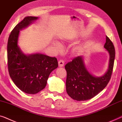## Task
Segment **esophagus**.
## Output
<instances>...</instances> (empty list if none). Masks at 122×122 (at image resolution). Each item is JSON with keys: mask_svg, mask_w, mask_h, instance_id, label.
<instances>
[{"mask_svg": "<svg viewBox=\"0 0 122 122\" xmlns=\"http://www.w3.org/2000/svg\"><path fill=\"white\" fill-rule=\"evenodd\" d=\"M58 65H59V67H63L64 65V61L63 60H60L58 61Z\"/></svg>", "mask_w": 122, "mask_h": 122, "instance_id": "obj_1", "label": "esophagus"}]
</instances>
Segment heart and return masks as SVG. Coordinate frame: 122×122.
<instances>
[{"label": "heart", "instance_id": "b5f03b06", "mask_svg": "<svg viewBox=\"0 0 122 122\" xmlns=\"http://www.w3.org/2000/svg\"><path fill=\"white\" fill-rule=\"evenodd\" d=\"M53 46H54L55 48L57 50V51H59L61 48V46L60 43L57 41H55L53 43ZM78 53V50L76 49H74L72 50V53L73 54H76Z\"/></svg>", "mask_w": 122, "mask_h": 122}]
</instances>
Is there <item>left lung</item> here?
Listing matches in <instances>:
<instances>
[{"instance_id": "left-lung-1", "label": "left lung", "mask_w": 122, "mask_h": 122, "mask_svg": "<svg viewBox=\"0 0 122 122\" xmlns=\"http://www.w3.org/2000/svg\"><path fill=\"white\" fill-rule=\"evenodd\" d=\"M104 48L109 53V60L107 71L103 76H96L92 74L86 67L82 56L75 58L66 65V91L72 99L78 101L89 100L103 91L109 83L116 53L113 43L107 36Z\"/></svg>"}]
</instances>
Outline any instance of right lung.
I'll return each mask as SVG.
<instances>
[{
    "label": "right lung",
    "mask_w": 122,
    "mask_h": 122,
    "mask_svg": "<svg viewBox=\"0 0 122 122\" xmlns=\"http://www.w3.org/2000/svg\"><path fill=\"white\" fill-rule=\"evenodd\" d=\"M38 19L26 16L15 26L8 41V71L16 86L27 94H36L46 87L51 73L58 68L57 59L39 53L26 54L18 46L20 31Z\"/></svg>",
    "instance_id": "1"
}]
</instances>
